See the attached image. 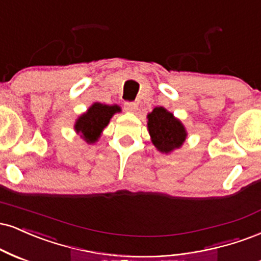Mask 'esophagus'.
Masks as SVG:
<instances>
[{"mask_svg": "<svg viewBox=\"0 0 261 261\" xmlns=\"http://www.w3.org/2000/svg\"><path fill=\"white\" fill-rule=\"evenodd\" d=\"M124 108H125V111L134 113V112L137 111V105L135 102H125L124 103Z\"/></svg>", "mask_w": 261, "mask_h": 261, "instance_id": "obj_1", "label": "esophagus"}]
</instances>
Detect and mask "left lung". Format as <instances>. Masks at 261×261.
I'll return each mask as SVG.
<instances>
[{"label":"left lung","instance_id":"8db88e82","mask_svg":"<svg viewBox=\"0 0 261 261\" xmlns=\"http://www.w3.org/2000/svg\"><path fill=\"white\" fill-rule=\"evenodd\" d=\"M150 140L159 152L170 153L180 148L187 137L184 124L163 107H156L147 115Z\"/></svg>","mask_w":261,"mask_h":261}]
</instances>
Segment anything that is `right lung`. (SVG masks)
Segmentation results:
<instances>
[{
    "label": "right lung",
    "instance_id": "1",
    "mask_svg": "<svg viewBox=\"0 0 261 261\" xmlns=\"http://www.w3.org/2000/svg\"><path fill=\"white\" fill-rule=\"evenodd\" d=\"M121 112L120 107L102 105V103H93L92 106L87 109L86 113L80 115L76 122H75L74 128L80 136L86 141L87 143H95L98 141L100 134L105 130V127L109 124L113 115L115 113Z\"/></svg>",
    "mask_w": 261,
    "mask_h": 261
}]
</instances>
